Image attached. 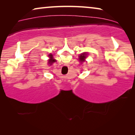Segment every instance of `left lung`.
Masks as SVG:
<instances>
[{"label": "left lung", "instance_id": "1", "mask_svg": "<svg viewBox=\"0 0 135 135\" xmlns=\"http://www.w3.org/2000/svg\"><path fill=\"white\" fill-rule=\"evenodd\" d=\"M86 58V54L85 53H82V55H80L79 56V60H80V61L83 62L85 61V58Z\"/></svg>", "mask_w": 135, "mask_h": 135}]
</instances>
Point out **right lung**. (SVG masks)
<instances>
[{
    "mask_svg": "<svg viewBox=\"0 0 135 135\" xmlns=\"http://www.w3.org/2000/svg\"><path fill=\"white\" fill-rule=\"evenodd\" d=\"M49 56H50V60H49V64H51V63H53V62H55V60H54V59H53L52 55H49Z\"/></svg>",
    "mask_w": 135,
    "mask_h": 135,
    "instance_id": "add662e5",
    "label": "right lung"
}]
</instances>
